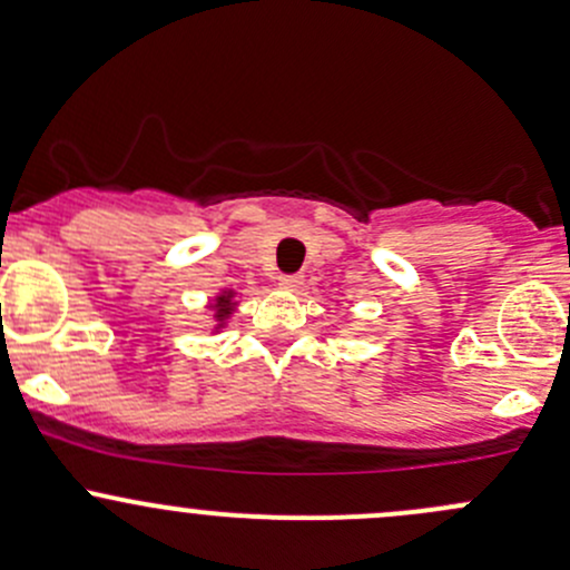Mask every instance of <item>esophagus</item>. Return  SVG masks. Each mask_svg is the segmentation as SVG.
<instances>
[{"mask_svg": "<svg viewBox=\"0 0 570 570\" xmlns=\"http://www.w3.org/2000/svg\"><path fill=\"white\" fill-rule=\"evenodd\" d=\"M278 284H281V289H286V292H301L303 289V275H281Z\"/></svg>", "mask_w": 570, "mask_h": 570, "instance_id": "34e87169", "label": "esophagus"}]
</instances>
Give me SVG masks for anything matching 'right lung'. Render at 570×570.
I'll return each mask as SVG.
<instances>
[{"label": "right lung", "instance_id": "add662e5", "mask_svg": "<svg viewBox=\"0 0 570 570\" xmlns=\"http://www.w3.org/2000/svg\"><path fill=\"white\" fill-rule=\"evenodd\" d=\"M235 308H237V292L235 289H220L218 295L209 297L207 311H209V316H213V333H220L226 325H229Z\"/></svg>", "mask_w": 570, "mask_h": 570}]
</instances>
